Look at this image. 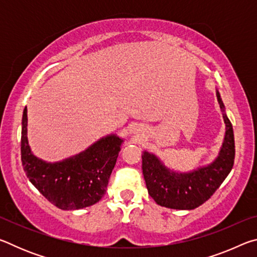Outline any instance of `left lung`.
<instances>
[{
  "mask_svg": "<svg viewBox=\"0 0 257 257\" xmlns=\"http://www.w3.org/2000/svg\"><path fill=\"white\" fill-rule=\"evenodd\" d=\"M225 122V136L220 155L212 164L190 173H175L163 167L153 154L144 152L142 169L151 197L161 206L175 210H194L211 198L231 171L234 162L232 124L224 113L220 94L216 93Z\"/></svg>",
  "mask_w": 257,
  "mask_h": 257,
  "instance_id": "1",
  "label": "left lung"
}]
</instances>
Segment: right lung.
Listing matches in <instances>:
<instances>
[{
    "mask_svg": "<svg viewBox=\"0 0 257 257\" xmlns=\"http://www.w3.org/2000/svg\"><path fill=\"white\" fill-rule=\"evenodd\" d=\"M27 110L21 129V162L29 181L61 210H79L101 201L118 159L122 139L107 136L84 153L60 163H46L30 152Z\"/></svg>",
    "mask_w": 257,
    "mask_h": 257,
    "instance_id": "1",
    "label": "right lung"
}]
</instances>
